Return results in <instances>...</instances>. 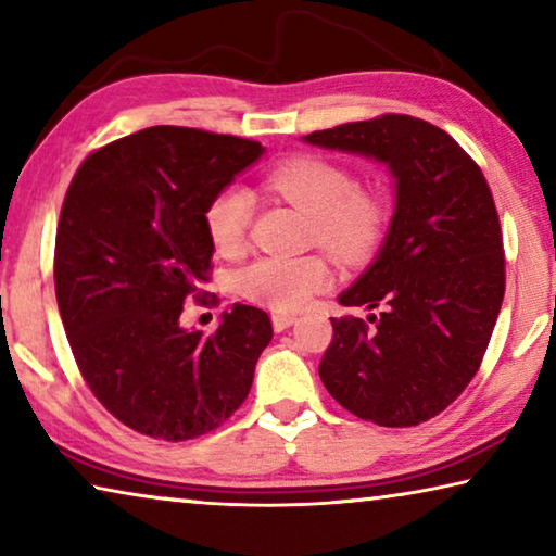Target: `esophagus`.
I'll use <instances>...</instances> for the list:
<instances>
[{"instance_id":"1","label":"esophagus","mask_w":556,"mask_h":556,"mask_svg":"<svg viewBox=\"0 0 556 556\" xmlns=\"http://www.w3.org/2000/svg\"><path fill=\"white\" fill-rule=\"evenodd\" d=\"M291 324H296V316H291V314H275V316H271V326H275L277 333L287 331Z\"/></svg>"}]
</instances>
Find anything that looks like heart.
Returning <instances> with one entry per match:
<instances>
[{
  "label": "heart",
  "mask_w": 556,
  "mask_h": 556,
  "mask_svg": "<svg viewBox=\"0 0 556 556\" xmlns=\"http://www.w3.org/2000/svg\"><path fill=\"white\" fill-rule=\"evenodd\" d=\"M281 199L312 218L316 242L343 260L372 252L384 230V203L370 188L355 186L343 166L318 156H294L271 168L265 178ZM252 218V199L230 186L205 208V230L223 257L240 255ZM331 285V267L321 255L260 257L244 267L238 287L244 296L275 312H296Z\"/></svg>",
  "instance_id": "b5f03b06"
}]
</instances>
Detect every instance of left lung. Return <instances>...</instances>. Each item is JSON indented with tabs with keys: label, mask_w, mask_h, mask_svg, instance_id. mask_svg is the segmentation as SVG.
I'll use <instances>...</instances> for the list:
<instances>
[{
	"label": "left lung",
	"mask_w": 556,
	"mask_h": 556,
	"mask_svg": "<svg viewBox=\"0 0 556 556\" xmlns=\"http://www.w3.org/2000/svg\"><path fill=\"white\" fill-rule=\"evenodd\" d=\"M304 142L388 164L394 215L372 265L338 301L378 316L331 318L318 375L331 397L380 427H417L481 368L505 294L503 232L485 176L425 119L380 115Z\"/></svg>",
	"instance_id": "left-lung-1"
}]
</instances>
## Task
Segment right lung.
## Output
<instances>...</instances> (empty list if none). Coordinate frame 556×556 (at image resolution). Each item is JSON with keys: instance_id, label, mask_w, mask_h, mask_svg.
Listing matches in <instances>:
<instances>
[{"instance_id": "obj_1", "label": "right lung", "mask_w": 556, "mask_h": 556, "mask_svg": "<svg viewBox=\"0 0 556 556\" xmlns=\"http://www.w3.org/2000/svg\"><path fill=\"white\" fill-rule=\"evenodd\" d=\"M262 152L232 135L149 127L92 152L68 186L53 257L63 328L92 394L139 434H208L252 388L271 341L262 308L235 304L211 336L178 318L186 299L208 294L205 208Z\"/></svg>"}]
</instances>
